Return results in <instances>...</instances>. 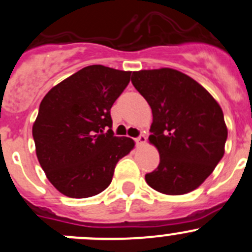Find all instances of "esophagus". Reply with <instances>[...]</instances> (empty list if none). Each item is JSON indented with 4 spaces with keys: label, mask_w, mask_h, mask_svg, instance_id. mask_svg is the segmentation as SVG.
<instances>
[{
    "label": "esophagus",
    "mask_w": 252,
    "mask_h": 252,
    "mask_svg": "<svg viewBox=\"0 0 252 252\" xmlns=\"http://www.w3.org/2000/svg\"><path fill=\"white\" fill-rule=\"evenodd\" d=\"M135 143H136V145H138V146L144 145V144L146 143V138H145V135H140V136H138V138L135 139Z\"/></svg>",
    "instance_id": "1"
}]
</instances>
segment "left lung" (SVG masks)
<instances>
[{
	"label": "left lung",
	"mask_w": 252,
	"mask_h": 252,
	"mask_svg": "<svg viewBox=\"0 0 252 252\" xmlns=\"http://www.w3.org/2000/svg\"><path fill=\"white\" fill-rule=\"evenodd\" d=\"M131 82L153 111L149 143L160 154L146 183L170 196L198 188L225 153L228 128L219 103L196 80L170 67L134 71Z\"/></svg>",
	"instance_id": "left-lung-1"
}]
</instances>
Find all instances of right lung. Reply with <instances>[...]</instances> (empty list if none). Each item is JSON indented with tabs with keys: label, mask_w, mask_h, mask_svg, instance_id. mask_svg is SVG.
<instances>
[{
	"label": "right lung",
	"mask_w": 252,
	"mask_h": 252,
	"mask_svg": "<svg viewBox=\"0 0 252 252\" xmlns=\"http://www.w3.org/2000/svg\"><path fill=\"white\" fill-rule=\"evenodd\" d=\"M130 74L103 65L86 66L54 86L41 101L33 124L36 158L64 196L101 193L111 185L117 162L134 149L133 139L114 136L111 129V108Z\"/></svg>",
	"instance_id": "1"
}]
</instances>
